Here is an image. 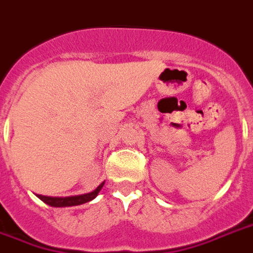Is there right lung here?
Returning a JSON list of instances; mask_svg holds the SVG:
<instances>
[{"label": "right lung", "instance_id": "obj_1", "mask_svg": "<svg viewBox=\"0 0 253 253\" xmlns=\"http://www.w3.org/2000/svg\"><path fill=\"white\" fill-rule=\"evenodd\" d=\"M102 186H104V182L89 194L78 195V196H67V198H50V196H42V195H36V196L50 207H57V208H59V207H74V205H80L93 200L98 195V192L101 191Z\"/></svg>", "mask_w": 253, "mask_h": 253}]
</instances>
